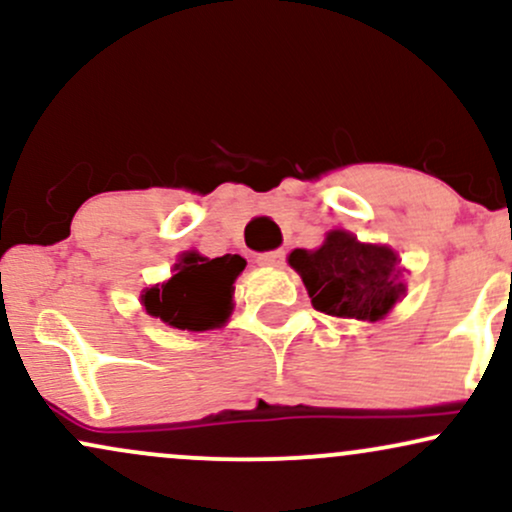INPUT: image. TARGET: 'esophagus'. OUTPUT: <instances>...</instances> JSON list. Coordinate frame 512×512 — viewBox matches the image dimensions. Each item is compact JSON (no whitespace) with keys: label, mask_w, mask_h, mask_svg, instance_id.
<instances>
[{"label":"esophagus","mask_w":512,"mask_h":512,"mask_svg":"<svg viewBox=\"0 0 512 512\" xmlns=\"http://www.w3.org/2000/svg\"><path fill=\"white\" fill-rule=\"evenodd\" d=\"M257 262H260L262 267H279V264L284 262V250L260 252V255H257Z\"/></svg>","instance_id":"1"}]
</instances>
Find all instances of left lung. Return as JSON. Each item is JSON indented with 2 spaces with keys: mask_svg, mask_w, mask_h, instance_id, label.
<instances>
[{
  "mask_svg": "<svg viewBox=\"0 0 512 512\" xmlns=\"http://www.w3.org/2000/svg\"><path fill=\"white\" fill-rule=\"evenodd\" d=\"M289 264L301 274L315 310L334 317L380 320L404 293L397 255L346 231L327 233L317 250H293Z\"/></svg>",
  "mask_w": 512,
  "mask_h": 512,
  "instance_id": "8db88e82",
  "label": "left lung"
}]
</instances>
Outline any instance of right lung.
I'll use <instances>...</instances> for the list:
<instances>
[{"label": "right lung", "instance_id": "obj_1", "mask_svg": "<svg viewBox=\"0 0 512 512\" xmlns=\"http://www.w3.org/2000/svg\"><path fill=\"white\" fill-rule=\"evenodd\" d=\"M245 269L240 255L209 257L182 252L175 274L166 284L142 293L146 313L161 317L170 327L204 332L221 327L233 310V281Z\"/></svg>", "mask_w": 512, "mask_h": 512}]
</instances>
